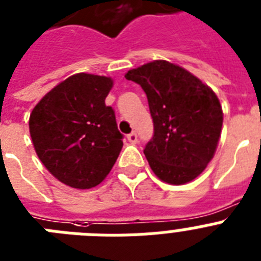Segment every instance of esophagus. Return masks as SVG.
I'll return each mask as SVG.
<instances>
[{
  "label": "esophagus",
  "mask_w": 261,
  "mask_h": 261,
  "mask_svg": "<svg viewBox=\"0 0 261 261\" xmlns=\"http://www.w3.org/2000/svg\"><path fill=\"white\" fill-rule=\"evenodd\" d=\"M127 141L130 142V143H133V144L137 143V142H138V135H137V133H135V131H133L131 134L127 135Z\"/></svg>",
  "instance_id": "obj_1"
}]
</instances>
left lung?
Returning <instances> with one entry per match:
<instances>
[{
  "label": "left lung",
  "instance_id": "1",
  "mask_svg": "<svg viewBox=\"0 0 261 261\" xmlns=\"http://www.w3.org/2000/svg\"><path fill=\"white\" fill-rule=\"evenodd\" d=\"M124 76L147 95L154 137L144 155L151 170L168 185L198 178L215 155L222 134L218 95L198 76L164 60L128 70Z\"/></svg>",
  "mask_w": 261,
  "mask_h": 261
}]
</instances>
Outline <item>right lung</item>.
Masks as SVG:
<instances>
[{"label": "right lung", "instance_id": "obj_1", "mask_svg": "<svg viewBox=\"0 0 261 261\" xmlns=\"http://www.w3.org/2000/svg\"><path fill=\"white\" fill-rule=\"evenodd\" d=\"M110 76L78 73L34 106L29 131L39 161L56 179L87 190L103 181L123 147L115 114L105 99Z\"/></svg>", "mask_w": 261, "mask_h": 261}]
</instances>
